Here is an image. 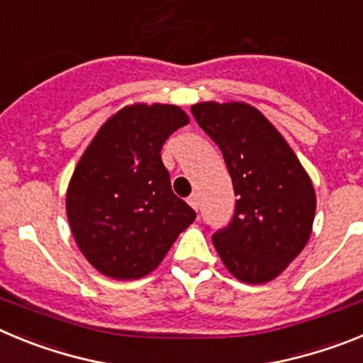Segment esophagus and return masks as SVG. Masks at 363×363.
Segmentation results:
<instances>
[{
  "mask_svg": "<svg viewBox=\"0 0 363 363\" xmlns=\"http://www.w3.org/2000/svg\"><path fill=\"white\" fill-rule=\"evenodd\" d=\"M187 201H189V205H191L192 209L198 211V207H200V200H198V194H191Z\"/></svg>",
  "mask_w": 363,
  "mask_h": 363,
  "instance_id": "obj_1",
  "label": "esophagus"
}]
</instances>
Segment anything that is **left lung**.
Listing matches in <instances>:
<instances>
[{"label":"left lung","mask_w":363,"mask_h":363,"mask_svg":"<svg viewBox=\"0 0 363 363\" xmlns=\"http://www.w3.org/2000/svg\"><path fill=\"white\" fill-rule=\"evenodd\" d=\"M191 112L220 147L236 196L230 223L213 234L218 255L240 281L274 280L309 242L316 211L309 174L258 108L203 101Z\"/></svg>","instance_id":"left-lung-1"}]
</instances>
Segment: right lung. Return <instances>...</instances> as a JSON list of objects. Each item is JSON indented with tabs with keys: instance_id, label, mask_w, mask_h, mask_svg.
<instances>
[{
	"instance_id": "right-lung-1",
	"label": "right lung",
	"mask_w": 363,
	"mask_h": 363,
	"mask_svg": "<svg viewBox=\"0 0 363 363\" xmlns=\"http://www.w3.org/2000/svg\"><path fill=\"white\" fill-rule=\"evenodd\" d=\"M189 123L176 105L134 104L108 118L70 178L67 218L89 264L116 280L158 267L196 213L171 189L162 147Z\"/></svg>"
}]
</instances>
